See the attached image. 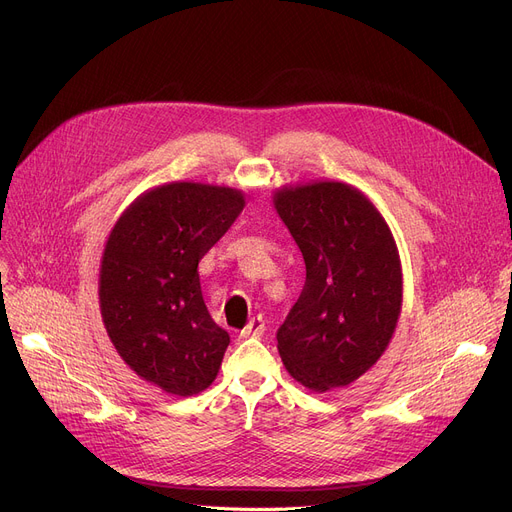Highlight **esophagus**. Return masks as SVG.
Here are the masks:
<instances>
[{
  "label": "esophagus",
  "instance_id": "1",
  "mask_svg": "<svg viewBox=\"0 0 512 512\" xmlns=\"http://www.w3.org/2000/svg\"><path fill=\"white\" fill-rule=\"evenodd\" d=\"M265 332V321L257 315V317H253L249 324L245 326V330L240 332V336L242 338H249V336H261Z\"/></svg>",
  "mask_w": 512,
  "mask_h": 512
}]
</instances>
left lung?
Masks as SVG:
<instances>
[{
  "label": "left lung",
  "instance_id": "left-lung-1",
  "mask_svg": "<svg viewBox=\"0 0 512 512\" xmlns=\"http://www.w3.org/2000/svg\"><path fill=\"white\" fill-rule=\"evenodd\" d=\"M305 259V286L278 330L286 371L311 392L359 380L388 348L402 309L394 236L359 188L317 180L274 193Z\"/></svg>",
  "mask_w": 512,
  "mask_h": 512
}]
</instances>
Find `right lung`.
<instances>
[{
    "mask_svg": "<svg viewBox=\"0 0 512 512\" xmlns=\"http://www.w3.org/2000/svg\"><path fill=\"white\" fill-rule=\"evenodd\" d=\"M242 207L238 188L159 184L134 199L107 236L103 326L122 361L168 394H199L220 371L230 336L205 307L197 267Z\"/></svg>",
    "mask_w": 512,
    "mask_h": 512,
    "instance_id": "obj_1",
    "label": "right lung"
}]
</instances>
